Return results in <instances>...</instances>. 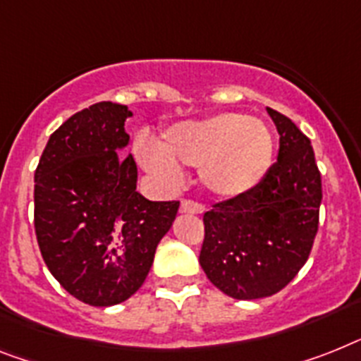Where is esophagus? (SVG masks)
I'll use <instances>...</instances> for the list:
<instances>
[{
  "mask_svg": "<svg viewBox=\"0 0 361 361\" xmlns=\"http://www.w3.org/2000/svg\"><path fill=\"white\" fill-rule=\"evenodd\" d=\"M180 212L183 214H202L204 212V204H201V202H197V201H190V199H186V201L180 202Z\"/></svg>",
  "mask_w": 361,
  "mask_h": 361,
  "instance_id": "34e87169",
  "label": "esophagus"
}]
</instances>
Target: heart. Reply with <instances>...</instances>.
I'll return each mask as SVG.
<instances>
[{
	"instance_id": "1",
	"label": "heart",
	"mask_w": 361,
	"mask_h": 361,
	"mask_svg": "<svg viewBox=\"0 0 361 361\" xmlns=\"http://www.w3.org/2000/svg\"><path fill=\"white\" fill-rule=\"evenodd\" d=\"M275 142L269 127L240 112H221L204 120L169 127L162 147L138 145L145 168L177 184L180 168L199 169L207 192L219 199H238L252 192L269 171Z\"/></svg>"
}]
</instances>
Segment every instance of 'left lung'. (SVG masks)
Segmentation results:
<instances>
[{
	"instance_id": "8db88e82",
	"label": "left lung",
	"mask_w": 361,
	"mask_h": 361,
	"mask_svg": "<svg viewBox=\"0 0 361 361\" xmlns=\"http://www.w3.org/2000/svg\"><path fill=\"white\" fill-rule=\"evenodd\" d=\"M279 157L258 186L219 201L204 214L199 264L208 281L232 299L275 295L308 260L319 227L321 173L310 138L273 109Z\"/></svg>"
}]
</instances>
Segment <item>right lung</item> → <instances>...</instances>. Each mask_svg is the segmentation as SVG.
<instances>
[{"label":"right lung","mask_w":361,"mask_h":361,"mask_svg":"<svg viewBox=\"0 0 361 361\" xmlns=\"http://www.w3.org/2000/svg\"><path fill=\"white\" fill-rule=\"evenodd\" d=\"M125 105L101 101L49 136L35 171V232L47 269L90 306L127 300L144 284L178 201L136 192Z\"/></svg>","instance_id":"right-lung-1"}]
</instances>
